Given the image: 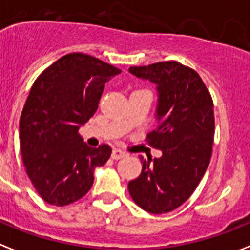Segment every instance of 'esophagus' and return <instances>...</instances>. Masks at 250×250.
<instances>
[{
	"label": "esophagus",
	"instance_id": "34e87169",
	"mask_svg": "<svg viewBox=\"0 0 250 250\" xmlns=\"http://www.w3.org/2000/svg\"><path fill=\"white\" fill-rule=\"evenodd\" d=\"M125 157H127V153H125V151H122V150L119 149H114L113 150V153H111V158L115 160L122 159V158H125Z\"/></svg>",
	"mask_w": 250,
	"mask_h": 250
}]
</instances>
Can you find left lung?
<instances>
[{
    "instance_id": "left-lung-1",
    "label": "left lung",
    "mask_w": 250,
    "mask_h": 250,
    "mask_svg": "<svg viewBox=\"0 0 250 250\" xmlns=\"http://www.w3.org/2000/svg\"><path fill=\"white\" fill-rule=\"evenodd\" d=\"M128 72L157 84L158 128L146 140L162 157L145 160L128 182L133 202L162 214L188 200L206 173L212 157L214 113L209 91L194 69L177 62L131 66Z\"/></svg>"
}]
</instances>
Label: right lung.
Returning a JSON list of instances; mask_svg holds the SVG:
<instances>
[{
  "mask_svg": "<svg viewBox=\"0 0 250 250\" xmlns=\"http://www.w3.org/2000/svg\"><path fill=\"white\" fill-rule=\"evenodd\" d=\"M122 70L86 54H68L34 81L21 111L20 150L26 174L51 206H68L86 195L93 169L111 147H90L78 129L95 114L105 83Z\"/></svg>",
  "mask_w": 250,
  "mask_h": 250,
  "instance_id": "obj_1",
  "label": "right lung"
}]
</instances>
